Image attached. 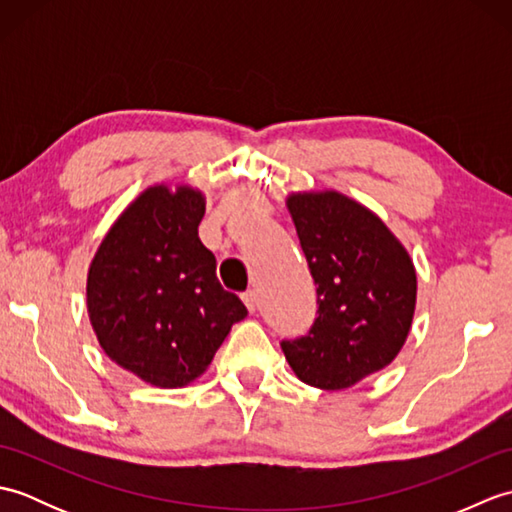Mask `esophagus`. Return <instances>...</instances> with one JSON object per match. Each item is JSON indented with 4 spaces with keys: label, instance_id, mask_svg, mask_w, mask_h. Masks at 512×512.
Segmentation results:
<instances>
[{
    "label": "esophagus",
    "instance_id": "esophagus-1",
    "mask_svg": "<svg viewBox=\"0 0 512 512\" xmlns=\"http://www.w3.org/2000/svg\"><path fill=\"white\" fill-rule=\"evenodd\" d=\"M242 299H244L246 308H248L250 312H255V310H257V306H259V299H257V292H255V290H248V292H244Z\"/></svg>",
    "mask_w": 512,
    "mask_h": 512
}]
</instances>
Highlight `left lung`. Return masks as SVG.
<instances>
[{
    "mask_svg": "<svg viewBox=\"0 0 512 512\" xmlns=\"http://www.w3.org/2000/svg\"><path fill=\"white\" fill-rule=\"evenodd\" d=\"M299 244L317 286L306 336L281 341L306 385L345 389L394 361L416 308L407 250L365 206L336 191L288 198Z\"/></svg>",
    "mask_w": 512,
    "mask_h": 512,
    "instance_id": "obj_1",
    "label": "left lung"
}]
</instances>
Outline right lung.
I'll use <instances>...</instances> for the list:
<instances>
[{"label":"right lung","mask_w":512,"mask_h":512,"mask_svg":"<svg viewBox=\"0 0 512 512\" xmlns=\"http://www.w3.org/2000/svg\"><path fill=\"white\" fill-rule=\"evenodd\" d=\"M200 191L151 187L105 235L88 275V312L105 354L156 387H184L248 310L215 275L198 237Z\"/></svg>","instance_id":"1"}]
</instances>
